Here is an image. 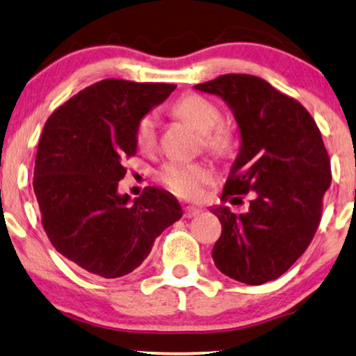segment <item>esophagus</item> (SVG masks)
I'll list each match as a JSON object with an SVG mask.
<instances>
[{"mask_svg":"<svg viewBox=\"0 0 356 356\" xmlns=\"http://www.w3.org/2000/svg\"><path fill=\"white\" fill-rule=\"evenodd\" d=\"M199 212H201V209H197V207H194V206L183 207V216L186 217V218L196 217V216H199Z\"/></svg>","mask_w":356,"mask_h":356,"instance_id":"esophagus-1","label":"esophagus"}]
</instances>
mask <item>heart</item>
Segmentation results:
<instances>
[{"label": "heart", "mask_w": 356, "mask_h": 356, "mask_svg": "<svg viewBox=\"0 0 356 356\" xmlns=\"http://www.w3.org/2000/svg\"><path fill=\"white\" fill-rule=\"evenodd\" d=\"M172 113L199 133L202 149L216 157H227L235 145L233 129L222 123V113L216 104L197 94L184 95L172 105ZM136 145L143 152L157 147V121L152 113L144 115L136 126ZM157 179L168 191L184 199H197L204 186L213 181V172L204 163L167 162L157 170Z\"/></svg>", "instance_id": "heart-1"}]
</instances>
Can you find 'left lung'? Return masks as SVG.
Returning <instances> with one entry per match:
<instances>
[{"mask_svg":"<svg viewBox=\"0 0 356 356\" xmlns=\"http://www.w3.org/2000/svg\"><path fill=\"white\" fill-rule=\"evenodd\" d=\"M194 87L222 97L240 126L241 149L222 201L252 193L246 213L212 211L222 223L213 262L248 285L279 279L313 241L332 181L321 131L298 100L257 76L223 74Z\"/></svg>","mask_w":356,"mask_h":356,"instance_id":"left-lung-1","label":"left lung"}]
</instances>
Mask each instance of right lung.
<instances>
[{
	"label": "right lung",
	"instance_id": "obj_1",
	"mask_svg": "<svg viewBox=\"0 0 356 356\" xmlns=\"http://www.w3.org/2000/svg\"><path fill=\"white\" fill-rule=\"evenodd\" d=\"M175 84L104 79L53 111L38 143L33 193L55 250L82 270L116 279L143 264L155 238L181 218L177 199L147 186L120 196L136 126Z\"/></svg>",
	"mask_w": 356,
	"mask_h": 356
}]
</instances>
